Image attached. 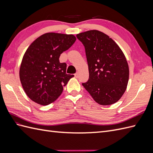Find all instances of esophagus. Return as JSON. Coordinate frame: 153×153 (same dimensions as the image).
Instances as JSON below:
<instances>
[{
	"mask_svg": "<svg viewBox=\"0 0 153 153\" xmlns=\"http://www.w3.org/2000/svg\"><path fill=\"white\" fill-rule=\"evenodd\" d=\"M75 78H78V77H79V74H78V73H76L75 74Z\"/></svg>",
	"mask_w": 153,
	"mask_h": 153,
	"instance_id": "esophagus-1",
	"label": "esophagus"
}]
</instances>
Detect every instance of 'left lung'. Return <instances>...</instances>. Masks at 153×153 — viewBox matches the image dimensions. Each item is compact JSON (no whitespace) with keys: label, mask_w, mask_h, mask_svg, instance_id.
I'll return each mask as SVG.
<instances>
[{"label":"left lung","mask_w":153,"mask_h":153,"mask_svg":"<svg viewBox=\"0 0 153 153\" xmlns=\"http://www.w3.org/2000/svg\"><path fill=\"white\" fill-rule=\"evenodd\" d=\"M76 37L84 46L89 67V80L82 85L98 104L116 103L126 91L129 80V66L123 51L99 30L81 32Z\"/></svg>","instance_id":"obj_1"}]
</instances>
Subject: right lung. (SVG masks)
Wrapping results in <instances>:
<instances>
[{"instance_id": "1", "label": "right lung", "mask_w": 153, "mask_h": 153, "mask_svg": "<svg viewBox=\"0 0 153 153\" xmlns=\"http://www.w3.org/2000/svg\"><path fill=\"white\" fill-rule=\"evenodd\" d=\"M76 39L73 34L48 32L38 37L27 49L20 79L26 94L35 103L48 105L53 102L74 76L66 73L67 65L59 62V57Z\"/></svg>"}]
</instances>
